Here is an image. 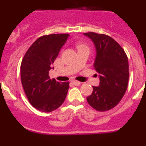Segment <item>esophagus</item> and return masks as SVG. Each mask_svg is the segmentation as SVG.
Instances as JSON below:
<instances>
[{
	"instance_id": "1",
	"label": "esophagus",
	"mask_w": 146,
	"mask_h": 146,
	"mask_svg": "<svg viewBox=\"0 0 146 146\" xmlns=\"http://www.w3.org/2000/svg\"><path fill=\"white\" fill-rule=\"evenodd\" d=\"M72 82L74 85V86H80V85L81 84L80 82H79V81H77V80H73Z\"/></svg>"
}]
</instances>
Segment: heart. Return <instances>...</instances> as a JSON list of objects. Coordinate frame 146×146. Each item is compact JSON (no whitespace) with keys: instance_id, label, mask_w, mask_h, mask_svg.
<instances>
[{"instance_id":"b5f03b06","label":"heart","mask_w":146,"mask_h":146,"mask_svg":"<svg viewBox=\"0 0 146 146\" xmlns=\"http://www.w3.org/2000/svg\"><path fill=\"white\" fill-rule=\"evenodd\" d=\"M86 47V45H84V44L79 45V48H80V47Z\"/></svg>"}]
</instances>
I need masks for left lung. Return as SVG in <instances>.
I'll return each instance as SVG.
<instances>
[{"label": "left lung", "instance_id": "1", "mask_svg": "<svg viewBox=\"0 0 146 146\" xmlns=\"http://www.w3.org/2000/svg\"><path fill=\"white\" fill-rule=\"evenodd\" d=\"M92 40L96 50L94 67L99 74V86H93L87 102L94 109L104 112L115 107L128 86L129 63L126 52L119 44L108 35L85 33Z\"/></svg>", "mask_w": 146, "mask_h": 146}]
</instances>
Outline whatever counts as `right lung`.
<instances>
[{
  "label": "right lung",
  "mask_w": 146,
  "mask_h": 146,
  "mask_svg": "<svg viewBox=\"0 0 146 146\" xmlns=\"http://www.w3.org/2000/svg\"><path fill=\"white\" fill-rule=\"evenodd\" d=\"M69 35H45L37 38L25 52L20 75L23 90L32 106L40 111L50 113L64 103L69 82L50 79L49 71Z\"/></svg>",
  "instance_id": "add662e5"
}]
</instances>
